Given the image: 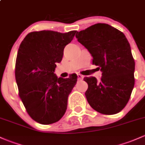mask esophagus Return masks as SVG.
Listing matches in <instances>:
<instances>
[{
	"label": "esophagus",
	"instance_id": "esophagus-1",
	"mask_svg": "<svg viewBox=\"0 0 145 145\" xmlns=\"http://www.w3.org/2000/svg\"><path fill=\"white\" fill-rule=\"evenodd\" d=\"M77 77H78V79H79V80H82L84 78V77L81 74H77Z\"/></svg>",
	"mask_w": 145,
	"mask_h": 145
}]
</instances>
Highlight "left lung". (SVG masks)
<instances>
[{
  "mask_svg": "<svg viewBox=\"0 0 145 145\" xmlns=\"http://www.w3.org/2000/svg\"><path fill=\"white\" fill-rule=\"evenodd\" d=\"M76 38L93 57V64L102 72L99 81L84 77L85 95L99 113L116 114L125 107L134 87L135 61L125 35L106 23H97L77 32Z\"/></svg>",
  "mask_w": 145,
  "mask_h": 145,
  "instance_id": "1",
  "label": "left lung"
}]
</instances>
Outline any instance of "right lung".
<instances>
[{"label":"right lung","mask_w":145,"mask_h":145,"mask_svg":"<svg viewBox=\"0 0 145 145\" xmlns=\"http://www.w3.org/2000/svg\"><path fill=\"white\" fill-rule=\"evenodd\" d=\"M76 32H32L18 48L15 66L18 95L29 116L40 124L58 122L66 113L68 95L77 76L58 78L54 72L56 63L61 61L65 46Z\"/></svg>","instance_id":"add662e5"}]
</instances>
